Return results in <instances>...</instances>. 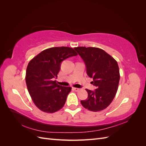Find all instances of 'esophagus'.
<instances>
[{
  "mask_svg": "<svg viewBox=\"0 0 146 146\" xmlns=\"http://www.w3.org/2000/svg\"><path fill=\"white\" fill-rule=\"evenodd\" d=\"M73 89H74V90H75L76 91H78L79 90H80V89H79V88H73Z\"/></svg>",
  "mask_w": 146,
  "mask_h": 146,
  "instance_id": "obj_1",
  "label": "esophagus"
}]
</instances>
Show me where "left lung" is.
Instances as JSON below:
<instances>
[{
  "mask_svg": "<svg viewBox=\"0 0 146 146\" xmlns=\"http://www.w3.org/2000/svg\"><path fill=\"white\" fill-rule=\"evenodd\" d=\"M83 60L86 72L97 87L92 91L86 89L88 96L81 100L84 108L92 111H102L114 99L118 89L120 74L117 61L104 50L98 47H75Z\"/></svg>",
  "mask_w": 146,
  "mask_h": 146,
  "instance_id": "obj_1",
  "label": "left lung"
}]
</instances>
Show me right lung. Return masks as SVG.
Returning <instances> with one entry per match:
<instances>
[{
    "label": "right lung",
    "mask_w": 146,
    "mask_h": 146,
    "mask_svg": "<svg viewBox=\"0 0 146 146\" xmlns=\"http://www.w3.org/2000/svg\"><path fill=\"white\" fill-rule=\"evenodd\" d=\"M76 55L71 47H55L44 50L29 61L26 84L33 103L42 111L52 113L63 107L72 88L58 85L54 78L61 61Z\"/></svg>",
    "instance_id": "1"
}]
</instances>
